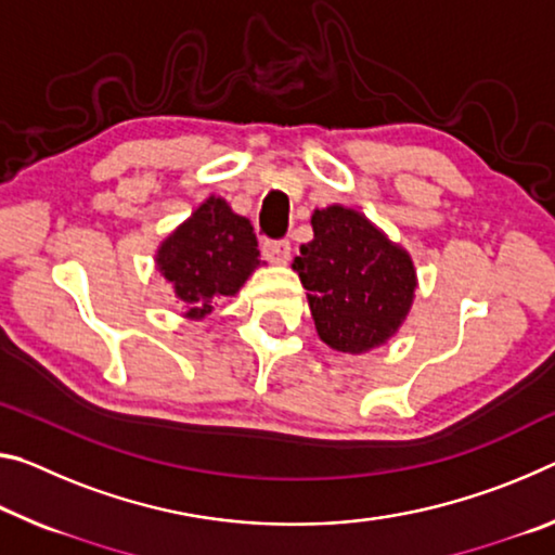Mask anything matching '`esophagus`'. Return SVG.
<instances>
[{
  "label": "esophagus",
  "instance_id": "esophagus-1",
  "mask_svg": "<svg viewBox=\"0 0 555 555\" xmlns=\"http://www.w3.org/2000/svg\"><path fill=\"white\" fill-rule=\"evenodd\" d=\"M263 259L271 263H286L288 257H292V244L284 240H267L261 246Z\"/></svg>",
  "mask_w": 555,
  "mask_h": 555
}]
</instances>
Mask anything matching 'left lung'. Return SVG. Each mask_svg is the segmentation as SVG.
<instances>
[{"label":"left lung","instance_id":"1","mask_svg":"<svg viewBox=\"0 0 555 555\" xmlns=\"http://www.w3.org/2000/svg\"><path fill=\"white\" fill-rule=\"evenodd\" d=\"M313 240L294 269L309 292L321 340L340 353H365L400 328L415 296L410 254L356 209L333 205L311 217Z\"/></svg>","mask_w":555,"mask_h":555}]
</instances>
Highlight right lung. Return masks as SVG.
<instances>
[{
  "label": "right lung",
  "mask_w": 555,
  "mask_h": 555,
  "mask_svg": "<svg viewBox=\"0 0 555 555\" xmlns=\"http://www.w3.org/2000/svg\"><path fill=\"white\" fill-rule=\"evenodd\" d=\"M155 261L188 319H205L212 298L234 296L261 263L249 219L234 215L222 197L202 202L160 244Z\"/></svg>",
  "instance_id": "1"
}]
</instances>
